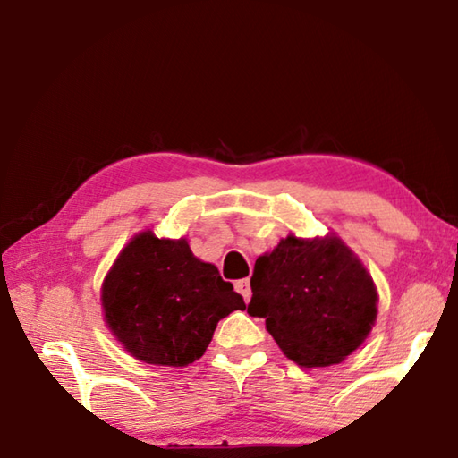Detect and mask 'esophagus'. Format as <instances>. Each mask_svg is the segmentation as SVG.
<instances>
[{
    "mask_svg": "<svg viewBox=\"0 0 458 458\" xmlns=\"http://www.w3.org/2000/svg\"><path fill=\"white\" fill-rule=\"evenodd\" d=\"M234 285H236V292L244 295V300L248 301L250 295H252V288H250V280H248V277H244V280H238Z\"/></svg>",
    "mask_w": 458,
    "mask_h": 458,
    "instance_id": "34e87169",
    "label": "esophagus"
}]
</instances>
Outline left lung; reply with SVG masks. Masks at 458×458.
I'll list each match as a JSON object with an SVG mask.
<instances>
[{"label":"left lung","instance_id":"1","mask_svg":"<svg viewBox=\"0 0 458 458\" xmlns=\"http://www.w3.org/2000/svg\"><path fill=\"white\" fill-rule=\"evenodd\" d=\"M248 313L266 319L282 352L301 367L344 361L369 335L377 290L337 236L280 240L256 259Z\"/></svg>","mask_w":458,"mask_h":458}]
</instances>
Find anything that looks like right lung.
Returning a JSON list of instances; mask_svg holds the SVG:
<instances>
[{
  "label": "right lung",
  "instance_id": "obj_1",
  "mask_svg": "<svg viewBox=\"0 0 458 458\" xmlns=\"http://www.w3.org/2000/svg\"><path fill=\"white\" fill-rule=\"evenodd\" d=\"M106 326L124 349L150 365L184 367L204 355L218 321L246 303L218 267L188 242L134 236L101 290Z\"/></svg>",
  "mask_w": 458,
  "mask_h": 458
}]
</instances>
